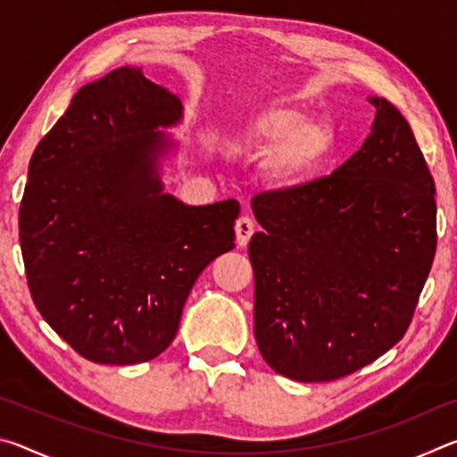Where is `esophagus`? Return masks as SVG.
<instances>
[{
  "instance_id": "1",
  "label": "esophagus",
  "mask_w": 457,
  "mask_h": 457,
  "mask_svg": "<svg viewBox=\"0 0 457 457\" xmlns=\"http://www.w3.org/2000/svg\"><path fill=\"white\" fill-rule=\"evenodd\" d=\"M253 234V221L250 218H239L236 221V237H237V245H245L250 242V237Z\"/></svg>"
}]
</instances>
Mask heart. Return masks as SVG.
Wrapping results in <instances>:
<instances>
[{
	"instance_id": "b5f03b06",
	"label": "heart",
	"mask_w": 457,
	"mask_h": 457,
	"mask_svg": "<svg viewBox=\"0 0 457 457\" xmlns=\"http://www.w3.org/2000/svg\"><path fill=\"white\" fill-rule=\"evenodd\" d=\"M332 129L292 106L274 104L239 127V149L268 154V171L284 185H298L319 169L332 151Z\"/></svg>"
}]
</instances>
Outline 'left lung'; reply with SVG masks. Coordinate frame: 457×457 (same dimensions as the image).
Segmentation results:
<instances>
[{
  "mask_svg": "<svg viewBox=\"0 0 457 457\" xmlns=\"http://www.w3.org/2000/svg\"><path fill=\"white\" fill-rule=\"evenodd\" d=\"M370 103L373 133L332 175L252 201L253 337L294 381H335L397 345L436 256L429 167L397 108Z\"/></svg>",
  "mask_w": 457,
  "mask_h": 457,
  "instance_id": "left-lung-1",
  "label": "left lung"
}]
</instances>
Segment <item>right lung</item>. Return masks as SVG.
<instances>
[{"label":"right lung","instance_id":"add662e5","mask_svg":"<svg viewBox=\"0 0 457 457\" xmlns=\"http://www.w3.org/2000/svg\"><path fill=\"white\" fill-rule=\"evenodd\" d=\"M181 100L119 68L76 92L29 159L20 205L28 288L80 357L135 365L163 353L204 268L234 250L236 199L189 207L161 193L157 127Z\"/></svg>","mask_w":457,"mask_h":457}]
</instances>
